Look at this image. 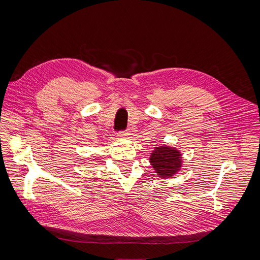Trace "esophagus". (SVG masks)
Here are the masks:
<instances>
[{"instance_id": "esophagus-1", "label": "esophagus", "mask_w": 260, "mask_h": 260, "mask_svg": "<svg viewBox=\"0 0 260 260\" xmlns=\"http://www.w3.org/2000/svg\"><path fill=\"white\" fill-rule=\"evenodd\" d=\"M118 137L120 139H129L131 138V134L127 132H123V133H119L118 134Z\"/></svg>"}]
</instances>
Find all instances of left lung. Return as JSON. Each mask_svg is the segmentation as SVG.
Returning a JSON list of instances; mask_svg holds the SVG:
<instances>
[{"instance_id": "left-lung-1", "label": "left lung", "mask_w": 260, "mask_h": 260, "mask_svg": "<svg viewBox=\"0 0 260 260\" xmlns=\"http://www.w3.org/2000/svg\"><path fill=\"white\" fill-rule=\"evenodd\" d=\"M181 151L169 145H158L152 150L149 162L160 178H171L182 168Z\"/></svg>"}]
</instances>
